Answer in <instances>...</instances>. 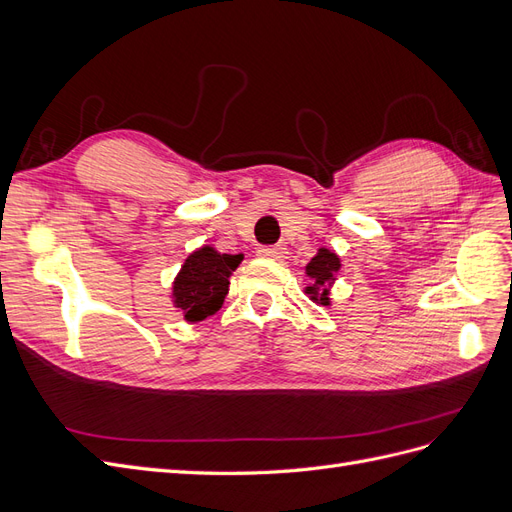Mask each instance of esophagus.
Masks as SVG:
<instances>
[{"label":"esophagus","instance_id":"obj_1","mask_svg":"<svg viewBox=\"0 0 512 512\" xmlns=\"http://www.w3.org/2000/svg\"><path fill=\"white\" fill-rule=\"evenodd\" d=\"M260 258H271V260H284L286 258V247L282 245H267V247H258L256 252Z\"/></svg>","mask_w":512,"mask_h":512}]
</instances>
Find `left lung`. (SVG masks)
<instances>
[{
	"instance_id": "1",
	"label": "left lung",
	"mask_w": 512,
	"mask_h": 512,
	"mask_svg": "<svg viewBox=\"0 0 512 512\" xmlns=\"http://www.w3.org/2000/svg\"><path fill=\"white\" fill-rule=\"evenodd\" d=\"M342 269V260L327 247H320L316 256L307 262L305 275L309 277V286H305V294L318 305H331V288L337 280V273Z\"/></svg>"
}]
</instances>
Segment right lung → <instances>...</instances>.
Instances as JSON below:
<instances>
[{
    "mask_svg": "<svg viewBox=\"0 0 512 512\" xmlns=\"http://www.w3.org/2000/svg\"><path fill=\"white\" fill-rule=\"evenodd\" d=\"M241 260V254H220L211 245L198 247L185 258L170 294L185 322L194 324L218 312L228 294L230 275Z\"/></svg>",
    "mask_w": 512,
    "mask_h": 512,
    "instance_id": "add662e5",
    "label": "right lung"
}]
</instances>
